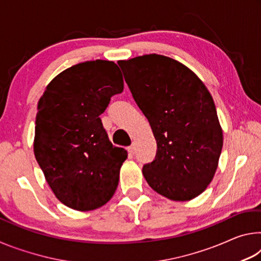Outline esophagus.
<instances>
[{
	"label": "esophagus",
	"instance_id": "esophagus-1",
	"mask_svg": "<svg viewBox=\"0 0 261 261\" xmlns=\"http://www.w3.org/2000/svg\"><path fill=\"white\" fill-rule=\"evenodd\" d=\"M127 152H129V155H134V154L136 153V148H135V146H130V147H127Z\"/></svg>",
	"mask_w": 261,
	"mask_h": 261
}]
</instances>
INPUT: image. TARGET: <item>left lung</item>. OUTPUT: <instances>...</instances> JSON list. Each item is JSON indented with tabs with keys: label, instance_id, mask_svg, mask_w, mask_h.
Listing matches in <instances>:
<instances>
[{
	"label": "left lung",
	"instance_id": "left-lung-1",
	"mask_svg": "<svg viewBox=\"0 0 261 261\" xmlns=\"http://www.w3.org/2000/svg\"><path fill=\"white\" fill-rule=\"evenodd\" d=\"M117 63L156 140L155 159L143 168L146 182L170 200L198 197L213 179L223 146L210 91L170 57L149 54Z\"/></svg>",
	"mask_w": 261,
	"mask_h": 261
}]
</instances>
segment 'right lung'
I'll use <instances>...</instances> for the list:
<instances>
[{"instance_id":"1","label":"right lung","mask_w":261,"mask_h":261,"mask_svg":"<svg viewBox=\"0 0 261 261\" xmlns=\"http://www.w3.org/2000/svg\"><path fill=\"white\" fill-rule=\"evenodd\" d=\"M124 87L112 61H88L65 69L38 102L33 151L48 185L62 204L86 212L112 199L126 160L115 147L100 115Z\"/></svg>"}]
</instances>
